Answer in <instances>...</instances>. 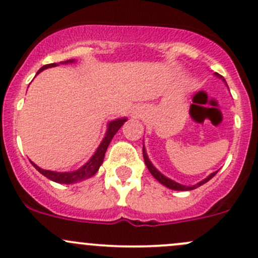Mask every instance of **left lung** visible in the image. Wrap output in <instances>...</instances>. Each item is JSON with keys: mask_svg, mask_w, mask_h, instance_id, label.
Returning <instances> with one entry per match:
<instances>
[{"mask_svg": "<svg viewBox=\"0 0 258 258\" xmlns=\"http://www.w3.org/2000/svg\"><path fill=\"white\" fill-rule=\"evenodd\" d=\"M216 76L218 77V79H221L223 81V82L226 83V80L223 79L222 76H221V75H218V74H215ZM226 85H227V83H226ZM144 160H145V163H146V166H147V168H148V171H150L151 172V175L153 176V177H155L156 179H157L158 182H160V183H162L163 186H166V187H168V188H171V189H176V191H191V189H195V188H197V187H200L201 186V184H204V183H206L207 181H210L211 178L213 177V176L216 175V173L217 172H213V173H211V175L209 176V177L207 178H205V179H202L201 182H199V183L197 184H194V186H183V184H181V183H177V182H175V181H172V179H170V178H167L166 177V176H163L162 173L160 172V171H157L155 168V166L152 165V163H151V161L148 160V157H147V153H146V150H145V147H144Z\"/></svg>", "mask_w": 258, "mask_h": 258, "instance_id": "1", "label": "left lung"}]
</instances>
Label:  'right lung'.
Wrapping results in <instances>:
<instances>
[{
    "mask_svg": "<svg viewBox=\"0 0 258 258\" xmlns=\"http://www.w3.org/2000/svg\"><path fill=\"white\" fill-rule=\"evenodd\" d=\"M71 62H75V59H69V61L62 62V63H71ZM54 66H58V64L57 63L45 64V66L41 67V69L38 70L37 75L40 74L41 71H43V70L49 69V67H54ZM126 121H127V118H117V119H114V121H111L110 123H108L107 132H106L105 139L102 140L101 145L98 146V148H97V151L95 152V155L91 157V160L88 161L86 165H83L82 167L79 168V170L74 171V172H54V171L42 170V168H40L37 165H35L33 162H31V163H32L33 167H35L38 172L42 173L45 177L49 178L51 181L57 182V183H64V184L76 183V182L83 181V179H86L88 177H92V176L98 171L100 166L102 165L103 158H105L106 150H107L110 142L112 141L113 136L116 135V132L121 128V126Z\"/></svg>",
    "mask_w": 258,
    "mask_h": 258,
    "instance_id": "obj_1",
    "label": "right lung"
}]
</instances>
